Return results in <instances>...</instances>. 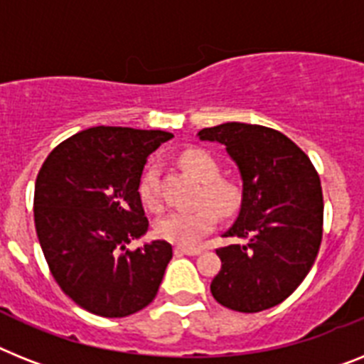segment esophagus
Wrapping results in <instances>:
<instances>
[{"label":"esophagus","instance_id":"1","mask_svg":"<svg viewBox=\"0 0 364 364\" xmlns=\"http://www.w3.org/2000/svg\"><path fill=\"white\" fill-rule=\"evenodd\" d=\"M203 249L200 247H184V245H176L175 253L176 255H189V257H193V255H199Z\"/></svg>","mask_w":364,"mask_h":364}]
</instances>
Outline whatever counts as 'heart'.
Instances as JSON below:
<instances>
[{
  "label": "heart",
  "mask_w": 364,
  "mask_h": 364,
  "mask_svg": "<svg viewBox=\"0 0 364 364\" xmlns=\"http://www.w3.org/2000/svg\"><path fill=\"white\" fill-rule=\"evenodd\" d=\"M180 164L189 175L200 182V191L197 200H208L221 215L234 214L242 200V189L234 180L219 176V165L212 154L203 149H189L182 152ZM141 203L152 212L161 210L160 188H158V169L156 165H149L141 175L139 186ZM212 205V206H213ZM211 206V207H212ZM209 204H199L191 210H180L169 215H164L156 221L154 230L160 238L178 245H193L204 234H208L218 223V214Z\"/></svg>",
  "instance_id": "heart-1"
}]
</instances>
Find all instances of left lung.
<instances>
[{
  "mask_svg": "<svg viewBox=\"0 0 364 364\" xmlns=\"http://www.w3.org/2000/svg\"><path fill=\"white\" fill-rule=\"evenodd\" d=\"M227 146L243 180L238 218L215 249L221 269L210 290L238 312L283 303L311 272L323 232L320 176L309 156L281 132L260 124L225 122L199 132Z\"/></svg>",
  "mask_w": 364,
  "mask_h": 364,
  "instance_id": "1",
  "label": "left lung"
}]
</instances>
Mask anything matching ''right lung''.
Wrapping results in <instances>:
<instances>
[{"label": "right lung", "mask_w": 364, "mask_h": 364, "mask_svg": "<svg viewBox=\"0 0 364 364\" xmlns=\"http://www.w3.org/2000/svg\"><path fill=\"white\" fill-rule=\"evenodd\" d=\"M173 134L122 126L77 132L50 152L35 182V229L55 283L81 309L124 318L158 294L173 247L128 249L149 230L139 199L146 158Z\"/></svg>", "instance_id": "add662e5"}]
</instances>
